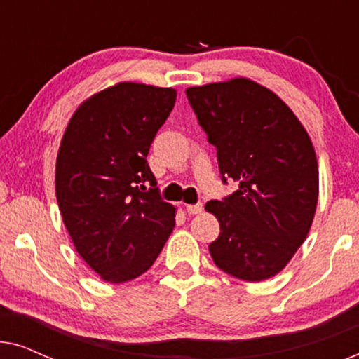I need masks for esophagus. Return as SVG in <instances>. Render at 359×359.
<instances>
[{
	"mask_svg": "<svg viewBox=\"0 0 359 359\" xmlns=\"http://www.w3.org/2000/svg\"><path fill=\"white\" fill-rule=\"evenodd\" d=\"M203 209H204V205L201 204V203H198V204H188L186 205V210H188V214H201L203 212Z\"/></svg>",
	"mask_w": 359,
	"mask_h": 359,
	"instance_id": "obj_1",
	"label": "esophagus"
}]
</instances>
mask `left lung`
Here are the masks:
<instances>
[{"mask_svg":"<svg viewBox=\"0 0 359 359\" xmlns=\"http://www.w3.org/2000/svg\"><path fill=\"white\" fill-rule=\"evenodd\" d=\"M186 96L217 149L222 181H238L235 193L205 204L220 224L210 257L243 281L271 278L291 262L316 214L311 137L286 102L248 78L188 88Z\"/></svg>","mask_w":359,"mask_h":359,"instance_id":"left-lung-1","label":"left lung"}]
</instances>
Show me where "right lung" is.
I'll list each match as a JSON object with an SVG mask.
<instances>
[{"mask_svg": "<svg viewBox=\"0 0 359 359\" xmlns=\"http://www.w3.org/2000/svg\"><path fill=\"white\" fill-rule=\"evenodd\" d=\"M175 101L173 88L117 83L81 102L63 134L58 208L76 252L107 283L144 274L173 232L175 208L147 155Z\"/></svg>", "mask_w": 359, "mask_h": 359, "instance_id": "add662e5", "label": "right lung"}]
</instances>
